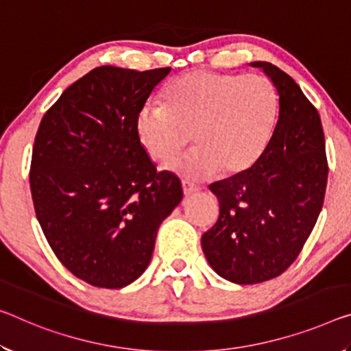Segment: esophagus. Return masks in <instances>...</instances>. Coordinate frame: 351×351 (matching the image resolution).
<instances>
[{
    "label": "esophagus",
    "mask_w": 351,
    "mask_h": 351,
    "mask_svg": "<svg viewBox=\"0 0 351 351\" xmlns=\"http://www.w3.org/2000/svg\"><path fill=\"white\" fill-rule=\"evenodd\" d=\"M198 191L199 189L195 184H192V182L189 181H182V192H184V195H192V193H195Z\"/></svg>",
    "instance_id": "34e87169"
}]
</instances>
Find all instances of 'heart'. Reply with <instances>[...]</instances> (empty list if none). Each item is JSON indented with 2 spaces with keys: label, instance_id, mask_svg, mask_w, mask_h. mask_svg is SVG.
<instances>
[{
  "label": "heart",
  "instance_id": "obj_1",
  "mask_svg": "<svg viewBox=\"0 0 351 351\" xmlns=\"http://www.w3.org/2000/svg\"><path fill=\"white\" fill-rule=\"evenodd\" d=\"M278 95L263 75L197 70L165 87L164 104L147 103L136 117V134L156 162H167L187 145L195 148L170 169L186 180H209L220 171L241 173L270 141Z\"/></svg>",
  "mask_w": 351,
  "mask_h": 351
}]
</instances>
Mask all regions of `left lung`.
Segmentation results:
<instances>
[{"instance_id": "1", "label": "left lung", "mask_w": 351, "mask_h": 351, "mask_svg": "<svg viewBox=\"0 0 351 351\" xmlns=\"http://www.w3.org/2000/svg\"><path fill=\"white\" fill-rule=\"evenodd\" d=\"M252 65L264 70L280 97L276 126L250 169L209 186L220 215L202 236L209 265L236 285L269 281L291 267L319 219L328 180L317 109L276 65Z\"/></svg>"}]
</instances>
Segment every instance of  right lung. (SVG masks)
I'll return each mask as SVG.
<instances>
[{
	"instance_id": "add662e5",
	"label": "right lung",
	"mask_w": 351,
	"mask_h": 351,
	"mask_svg": "<svg viewBox=\"0 0 351 351\" xmlns=\"http://www.w3.org/2000/svg\"><path fill=\"white\" fill-rule=\"evenodd\" d=\"M170 66H97L43 115L29 171L38 223L58 259L95 287L121 289L152 261L160 223L182 199L136 134L138 109Z\"/></svg>"
}]
</instances>
